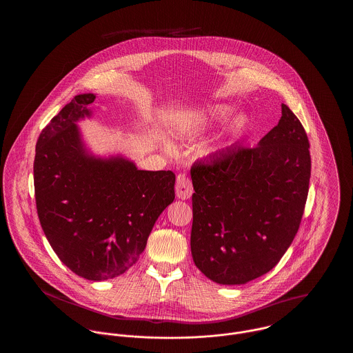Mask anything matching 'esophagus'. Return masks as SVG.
<instances>
[{"label":"esophagus","instance_id":"obj_1","mask_svg":"<svg viewBox=\"0 0 353 353\" xmlns=\"http://www.w3.org/2000/svg\"><path fill=\"white\" fill-rule=\"evenodd\" d=\"M176 196L181 200H188L193 194L192 180L186 174H179L176 180Z\"/></svg>","mask_w":353,"mask_h":353}]
</instances>
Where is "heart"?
Segmentation results:
<instances>
[{
  "mask_svg": "<svg viewBox=\"0 0 353 353\" xmlns=\"http://www.w3.org/2000/svg\"><path fill=\"white\" fill-rule=\"evenodd\" d=\"M233 114V108L229 105L223 104H217L209 108L208 111L202 114H190L186 115L183 119L179 120L176 128H174V134L180 139H190L194 137L202 131H205L209 125L217 121H223L226 119L230 118ZM246 125V118L245 117H238L235 119L234 130L241 131Z\"/></svg>",
  "mask_w": 353,
  "mask_h": 353,
  "instance_id": "heart-1",
  "label": "heart"
}]
</instances>
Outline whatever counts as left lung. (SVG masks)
I'll return each instance as SVG.
<instances>
[{
  "label": "left lung",
  "instance_id": "obj_1",
  "mask_svg": "<svg viewBox=\"0 0 353 353\" xmlns=\"http://www.w3.org/2000/svg\"><path fill=\"white\" fill-rule=\"evenodd\" d=\"M192 256L219 285H243L269 272L302 222L311 177L310 141L282 104V118L255 147L230 145L190 169Z\"/></svg>",
  "mask_w": 353,
  "mask_h": 353
}]
</instances>
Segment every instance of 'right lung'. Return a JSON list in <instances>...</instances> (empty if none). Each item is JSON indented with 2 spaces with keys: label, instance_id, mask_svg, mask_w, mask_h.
<instances>
[{
  "label": "right lung",
  "instance_id": "right-lung-1",
  "mask_svg": "<svg viewBox=\"0 0 353 353\" xmlns=\"http://www.w3.org/2000/svg\"><path fill=\"white\" fill-rule=\"evenodd\" d=\"M94 94L72 98L35 145L37 213L52 250L77 275L105 281L144 252L152 228L174 200L172 170H139L124 159L87 156L75 121Z\"/></svg>",
  "mask_w": 353,
  "mask_h": 353
}]
</instances>
